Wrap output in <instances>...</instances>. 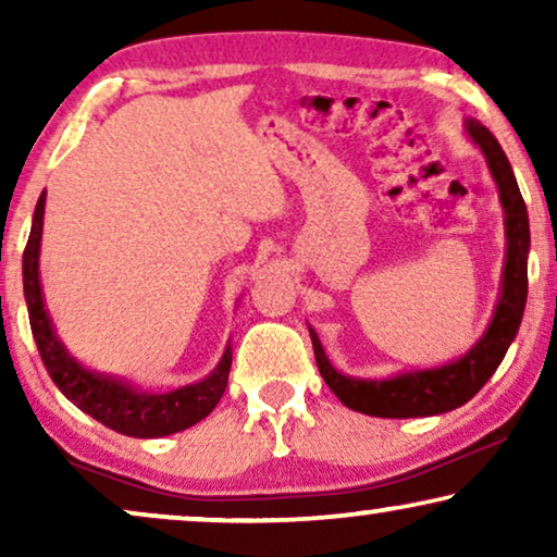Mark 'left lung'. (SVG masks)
<instances>
[{
  "mask_svg": "<svg viewBox=\"0 0 557 557\" xmlns=\"http://www.w3.org/2000/svg\"><path fill=\"white\" fill-rule=\"evenodd\" d=\"M463 132L484 154L494 185H497L502 212H505V269H502V288L492 322L476 339V345L469 352H463L459 360L441 364V368L398 372V375L383 380L352 377L339 372L326 357L319 334L309 326L317 368L322 372L324 383L357 413L377 418H423L448 413V410L463 406L494 375V370L505 360L509 345L517 337V330H520L524 304H528V208H524L509 159L490 128L482 126V121L467 119Z\"/></svg>",
  "mask_w": 557,
  "mask_h": 557,
  "instance_id": "left-lung-1",
  "label": "left lung"
}]
</instances>
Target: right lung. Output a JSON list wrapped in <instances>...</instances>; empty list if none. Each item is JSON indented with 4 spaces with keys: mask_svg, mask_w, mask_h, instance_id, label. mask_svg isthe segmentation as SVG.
Returning a JSON list of instances; mask_svg holds the SVG:
<instances>
[{
    "mask_svg": "<svg viewBox=\"0 0 557 557\" xmlns=\"http://www.w3.org/2000/svg\"><path fill=\"white\" fill-rule=\"evenodd\" d=\"M42 218H45V193L37 200L33 215V231H29L25 256H22V284H25V301L29 326L40 352L45 370L52 383L60 387L73 406L83 413L96 418L98 423L109 425L111 431L124 433L134 438H159L170 433L185 431L189 425L200 423L205 416L212 413L218 400L223 398L231 372L233 352L225 347L223 357L208 377L197 380L193 385L177 387L170 393L141 391L124 377L106 375V372L90 370L67 352L63 342L55 334L52 319L45 309L42 286H40V243H42Z\"/></svg>",
    "mask_w": 557,
    "mask_h": 557,
    "instance_id": "obj_1",
    "label": "right lung"
}]
</instances>
